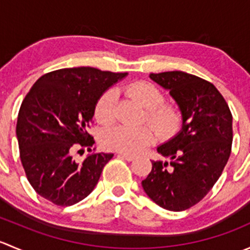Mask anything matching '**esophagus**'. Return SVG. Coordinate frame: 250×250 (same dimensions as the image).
Listing matches in <instances>:
<instances>
[{"mask_svg": "<svg viewBox=\"0 0 250 250\" xmlns=\"http://www.w3.org/2000/svg\"><path fill=\"white\" fill-rule=\"evenodd\" d=\"M118 156H120V157H122V158H125V160H127V161H133L135 158L133 155H128V153H123V152L118 153Z\"/></svg>", "mask_w": 250, "mask_h": 250, "instance_id": "obj_1", "label": "esophagus"}]
</instances>
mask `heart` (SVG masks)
<instances>
[{
    "instance_id": "heart-1",
    "label": "heart",
    "mask_w": 250,
    "mask_h": 250,
    "mask_svg": "<svg viewBox=\"0 0 250 250\" xmlns=\"http://www.w3.org/2000/svg\"><path fill=\"white\" fill-rule=\"evenodd\" d=\"M128 97L139 103L146 110V120L160 134L169 135L176 132L181 123L180 111L172 105H165V93L150 82H135L125 88ZM117 92L109 89L102 94L95 104L94 115L103 125H109L115 120ZM153 130L147 125L138 128L116 125L103 134V144L111 150L125 153H138L150 145L153 140Z\"/></svg>"
}]
</instances>
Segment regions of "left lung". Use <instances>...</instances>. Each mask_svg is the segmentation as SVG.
<instances>
[{
    "mask_svg": "<svg viewBox=\"0 0 250 250\" xmlns=\"http://www.w3.org/2000/svg\"><path fill=\"white\" fill-rule=\"evenodd\" d=\"M175 100L181 129L157 146L166 161H151L141 181L156 204L172 211L195 206L210 191L228 163L232 144V115L223 95L208 81L183 71L150 74Z\"/></svg>",
    "mask_w": 250,
    "mask_h": 250,
    "instance_id": "obj_1",
    "label": "left lung"
}]
</instances>
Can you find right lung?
Segmentation results:
<instances>
[{
    "mask_svg": "<svg viewBox=\"0 0 250 250\" xmlns=\"http://www.w3.org/2000/svg\"><path fill=\"white\" fill-rule=\"evenodd\" d=\"M127 75L81 66L55 70L35 82L20 106L17 138L26 178L40 196L67 207L94 190L113 153L76 161L74 151L90 150L94 139L87 127L95 104Z\"/></svg>",
    "mask_w": 250,
    "mask_h": 250,
    "instance_id": "1",
    "label": "right lung"
}]
</instances>
